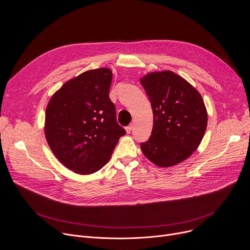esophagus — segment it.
I'll return each instance as SVG.
<instances>
[{"instance_id": "obj_1", "label": "esophagus", "mask_w": 250, "mask_h": 250, "mask_svg": "<svg viewBox=\"0 0 250 250\" xmlns=\"http://www.w3.org/2000/svg\"><path fill=\"white\" fill-rule=\"evenodd\" d=\"M132 127H133V125H132V124H130L129 125H127V126L125 127V130H126V132H127V133H130V131L132 130Z\"/></svg>"}]
</instances>
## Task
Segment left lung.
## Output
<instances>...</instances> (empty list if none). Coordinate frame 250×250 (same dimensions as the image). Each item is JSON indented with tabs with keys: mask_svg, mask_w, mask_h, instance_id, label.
Here are the masks:
<instances>
[{
	"mask_svg": "<svg viewBox=\"0 0 250 250\" xmlns=\"http://www.w3.org/2000/svg\"><path fill=\"white\" fill-rule=\"evenodd\" d=\"M153 111L149 139L140 143L146 158L171 167L188 158L200 144L207 111L199 92L172 71L152 72L141 79Z\"/></svg>",
	"mask_w": 250,
	"mask_h": 250,
	"instance_id": "left-lung-1",
	"label": "left lung"
}]
</instances>
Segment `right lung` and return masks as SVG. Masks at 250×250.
<instances>
[{"label": "right lung", "instance_id": "add662e5", "mask_svg": "<svg viewBox=\"0 0 250 250\" xmlns=\"http://www.w3.org/2000/svg\"><path fill=\"white\" fill-rule=\"evenodd\" d=\"M112 71L98 68L65 82L46 109L48 144L65 167L89 175L108 163L125 129L109 97Z\"/></svg>", "mask_w": 250, "mask_h": 250}]
</instances>
